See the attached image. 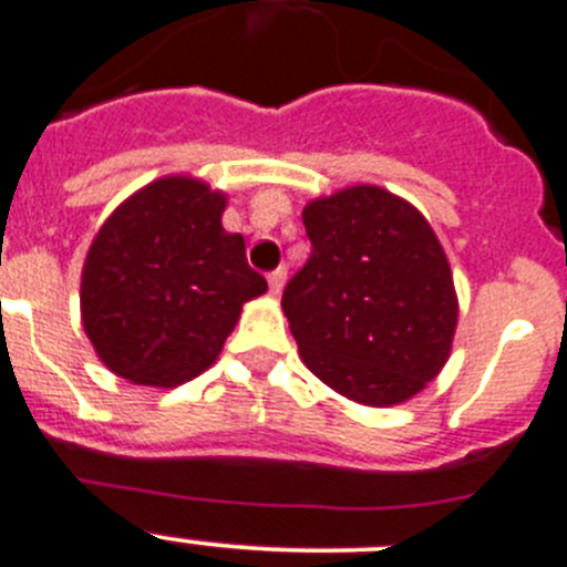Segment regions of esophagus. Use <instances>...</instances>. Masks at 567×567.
Segmentation results:
<instances>
[{"instance_id": "esophagus-1", "label": "esophagus", "mask_w": 567, "mask_h": 567, "mask_svg": "<svg viewBox=\"0 0 567 567\" xmlns=\"http://www.w3.org/2000/svg\"><path fill=\"white\" fill-rule=\"evenodd\" d=\"M284 284H287V267L272 269V272H269V292L280 295V289H284Z\"/></svg>"}]
</instances>
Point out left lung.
<instances>
[{"label": "left lung", "mask_w": 567, "mask_h": 567, "mask_svg": "<svg viewBox=\"0 0 567 567\" xmlns=\"http://www.w3.org/2000/svg\"><path fill=\"white\" fill-rule=\"evenodd\" d=\"M303 225L311 256L280 300L300 360L360 404L415 396L444 368L458 323L433 227L377 185L309 202Z\"/></svg>", "instance_id": "1"}]
</instances>
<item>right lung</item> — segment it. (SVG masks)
I'll use <instances>...</instances> for the list:
<instances>
[{
  "instance_id": "obj_1",
  "label": "right lung",
  "mask_w": 567,
  "mask_h": 567,
  "mask_svg": "<svg viewBox=\"0 0 567 567\" xmlns=\"http://www.w3.org/2000/svg\"><path fill=\"white\" fill-rule=\"evenodd\" d=\"M225 194L165 176L103 221L81 275L83 331L109 371L134 385L176 388L205 371L267 292L244 238L221 227Z\"/></svg>"
}]
</instances>
